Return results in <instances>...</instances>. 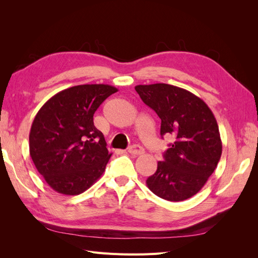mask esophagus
I'll return each mask as SVG.
<instances>
[{
  "label": "esophagus",
  "instance_id": "obj_1",
  "mask_svg": "<svg viewBox=\"0 0 258 258\" xmlns=\"http://www.w3.org/2000/svg\"><path fill=\"white\" fill-rule=\"evenodd\" d=\"M128 152L131 154V155H142L143 153H144V150H143V147H141L140 145H131V146H129V148H128Z\"/></svg>",
  "mask_w": 258,
  "mask_h": 258
}]
</instances>
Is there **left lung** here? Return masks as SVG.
<instances>
[{"mask_svg":"<svg viewBox=\"0 0 258 258\" xmlns=\"http://www.w3.org/2000/svg\"><path fill=\"white\" fill-rule=\"evenodd\" d=\"M143 102L161 119L160 135L174 136L146 185L156 196L183 201L196 195L214 172L222 155L215 117L194 93L168 84L138 85Z\"/></svg>","mask_w":258,"mask_h":258,"instance_id":"8db88e82","label":"left lung"}]
</instances>
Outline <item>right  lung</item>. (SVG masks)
<instances>
[{"label":"right lung","mask_w":258,"mask_h":258,"mask_svg":"<svg viewBox=\"0 0 258 258\" xmlns=\"http://www.w3.org/2000/svg\"><path fill=\"white\" fill-rule=\"evenodd\" d=\"M116 91L104 84L74 86L37 112L29 136L30 156L53 190L75 196L103 174L112 154L93 124V114Z\"/></svg>","instance_id":"1"}]
</instances>
